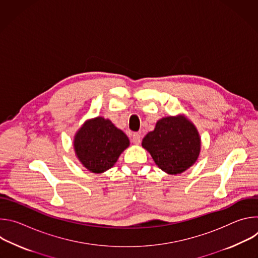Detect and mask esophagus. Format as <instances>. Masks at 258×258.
<instances>
[{
  "label": "esophagus",
  "instance_id": "1",
  "mask_svg": "<svg viewBox=\"0 0 258 258\" xmlns=\"http://www.w3.org/2000/svg\"><path fill=\"white\" fill-rule=\"evenodd\" d=\"M132 142H133L134 144H136V145H139V144L141 143V136H140V134L135 133V134L133 135V137H132Z\"/></svg>",
  "mask_w": 258,
  "mask_h": 258
}]
</instances>
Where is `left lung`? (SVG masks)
<instances>
[{"mask_svg": "<svg viewBox=\"0 0 258 258\" xmlns=\"http://www.w3.org/2000/svg\"><path fill=\"white\" fill-rule=\"evenodd\" d=\"M142 146L160 169L178 174L197 161L201 139L195 125L185 116H168L157 121L154 131L143 139Z\"/></svg>", "mask_w": 258, "mask_h": 258, "instance_id": "obj_1", "label": "left lung"}]
</instances>
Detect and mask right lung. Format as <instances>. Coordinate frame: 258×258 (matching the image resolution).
Here are the masks:
<instances>
[{
	"instance_id": "obj_1",
	"label": "right lung",
	"mask_w": 258,
	"mask_h": 258,
	"mask_svg": "<svg viewBox=\"0 0 258 258\" xmlns=\"http://www.w3.org/2000/svg\"><path fill=\"white\" fill-rule=\"evenodd\" d=\"M77 157L94 173L111 168L130 146L126 135L109 119L96 117L87 120L73 141Z\"/></svg>"
}]
</instances>
